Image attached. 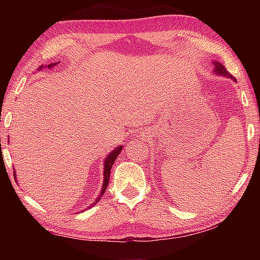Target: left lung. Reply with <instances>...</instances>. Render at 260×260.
Returning a JSON list of instances; mask_svg holds the SVG:
<instances>
[{"label": "left lung", "instance_id": "obj_1", "mask_svg": "<svg viewBox=\"0 0 260 260\" xmlns=\"http://www.w3.org/2000/svg\"><path fill=\"white\" fill-rule=\"evenodd\" d=\"M213 65H214V70H213V73L215 74V76H222V77H227V78H231L233 81H236V79L231 76L230 73H228V71H226V69L223 65L220 63V61L218 60H213L212 61Z\"/></svg>", "mask_w": 260, "mask_h": 260}]
</instances>
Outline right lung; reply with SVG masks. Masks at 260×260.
Instances as JSON below:
<instances>
[{
    "label": "right lung",
    "instance_id": "right-lung-1",
    "mask_svg": "<svg viewBox=\"0 0 260 260\" xmlns=\"http://www.w3.org/2000/svg\"><path fill=\"white\" fill-rule=\"evenodd\" d=\"M57 64H59V61H57V63H51V64H49L48 65V67H46V68H48V69H52V68H55V67H57ZM43 69V67H41V68H39V71H41V70ZM121 150H122V146H118L117 148H114L113 150L109 153V155L105 157V159H104V170H103V184H102V189H101V192H100V195L96 197V200L93 202V203H91V205H90V208L91 206H94V205H96L100 202V200L102 199V196H103V193L105 192V189H107V187H108V184H109V180H110V173H111V167H112V165H113V162L116 161V159H117V157L119 156V153L121 152ZM14 173H15V179L17 180V175H16V171L14 170Z\"/></svg>",
    "mask_w": 260,
    "mask_h": 260
}]
</instances>
